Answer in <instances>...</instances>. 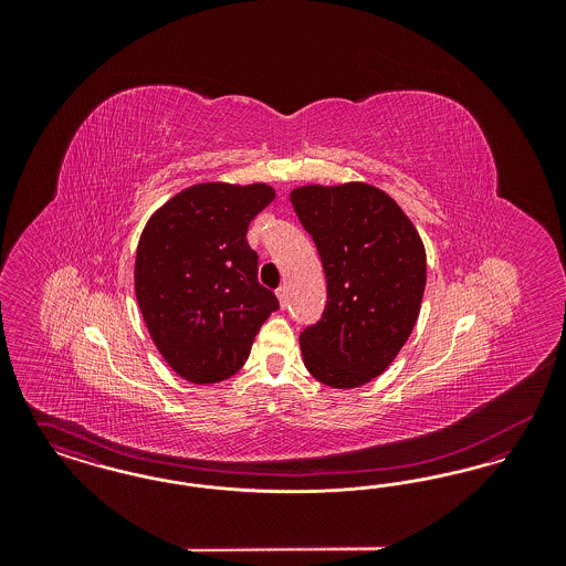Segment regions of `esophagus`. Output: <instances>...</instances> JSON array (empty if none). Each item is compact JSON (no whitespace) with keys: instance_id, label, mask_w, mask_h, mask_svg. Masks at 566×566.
Instances as JSON below:
<instances>
[{"instance_id":"1","label":"esophagus","mask_w":566,"mask_h":566,"mask_svg":"<svg viewBox=\"0 0 566 566\" xmlns=\"http://www.w3.org/2000/svg\"><path fill=\"white\" fill-rule=\"evenodd\" d=\"M275 295H277V301H280L282 307L289 305V289H286V286H280V289L275 291Z\"/></svg>"}]
</instances>
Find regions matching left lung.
Segmentation results:
<instances>
[{"mask_svg":"<svg viewBox=\"0 0 566 566\" xmlns=\"http://www.w3.org/2000/svg\"><path fill=\"white\" fill-rule=\"evenodd\" d=\"M326 275L323 318L301 354L321 384L348 390L381 376L409 339L427 286V250L401 206L367 182L291 190Z\"/></svg>","mask_w":566,"mask_h":566,"instance_id":"obj_1","label":"left lung"}]
</instances>
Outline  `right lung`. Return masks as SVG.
Wrapping results in <instances>:
<instances>
[{"mask_svg":"<svg viewBox=\"0 0 566 566\" xmlns=\"http://www.w3.org/2000/svg\"><path fill=\"white\" fill-rule=\"evenodd\" d=\"M275 199L265 182H199L148 218L135 252V296L165 363L190 384L235 376L280 307L256 280L245 233Z\"/></svg>","mask_w":566,"mask_h":566,"instance_id":"1","label":"right lung"}]
</instances>
